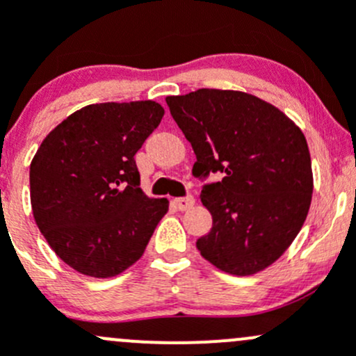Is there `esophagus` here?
I'll return each mask as SVG.
<instances>
[{
	"mask_svg": "<svg viewBox=\"0 0 356 356\" xmlns=\"http://www.w3.org/2000/svg\"><path fill=\"white\" fill-rule=\"evenodd\" d=\"M174 204L177 210L186 211V210H189L193 204H195V198H193V196H182V198H175Z\"/></svg>",
	"mask_w": 356,
	"mask_h": 356,
	"instance_id": "34e87169",
	"label": "esophagus"
}]
</instances>
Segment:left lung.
I'll list each match as a JSON object with an SVG mask.
<instances>
[{
  "label": "left lung",
  "instance_id": "obj_1",
  "mask_svg": "<svg viewBox=\"0 0 356 356\" xmlns=\"http://www.w3.org/2000/svg\"><path fill=\"white\" fill-rule=\"evenodd\" d=\"M179 129L195 149L193 175L211 231L196 241L201 257L232 275L274 264L300 232L310 208L314 175L307 139L270 103L241 91L198 89L167 96Z\"/></svg>",
  "mask_w": 356,
  "mask_h": 356
}]
</instances>
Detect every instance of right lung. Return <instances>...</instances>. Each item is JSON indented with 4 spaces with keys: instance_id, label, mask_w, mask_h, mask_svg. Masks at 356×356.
Segmentation results:
<instances>
[{
    "instance_id": "right-lung-1",
    "label": "right lung",
    "mask_w": 356,
    "mask_h": 356,
    "mask_svg": "<svg viewBox=\"0 0 356 356\" xmlns=\"http://www.w3.org/2000/svg\"><path fill=\"white\" fill-rule=\"evenodd\" d=\"M163 113L149 99L88 105L56 125L32 158L34 220L74 270L113 277L145 253L168 201L143 193L134 155Z\"/></svg>"
}]
</instances>
